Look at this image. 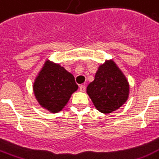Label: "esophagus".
<instances>
[{
    "mask_svg": "<svg viewBox=\"0 0 159 159\" xmlns=\"http://www.w3.org/2000/svg\"><path fill=\"white\" fill-rule=\"evenodd\" d=\"M79 90H80V92H84L85 91H86V87H85L84 85H82V86H80Z\"/></svg>",
    "mask_w": 159,
    "mask_h": 159,
    "instance_id": "1",
    "label": "esophagus"
}]
</instances>
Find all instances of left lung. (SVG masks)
I'll return each instance as SVG.
<instances>
[{
  "mask_svg": "<svg viewBox=\"0 0 159 159\" xmlns=\"http://www.w3.org/2000/svg\"><path fill=\"white\" fill-rule=\"evenodd\" d=\"M87 93L97 110L110 114L127 102L129 84L116 62L106 60L97 68L94 81L87 86Z\"/></svg>",
  "mask_w": 159,
  "mask_h": 159,
  "instance_id": "1",
  "label": "left lung"
}]
</instances>
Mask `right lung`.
<instances>
[{"label": "right lung", "instance_id": "right-lung-1", "mask_svg": "<svg viewBox=\"0 0 159 159\" xmlns=\"http://www.w3.org/2000/svg\"><path fill=\"white\" fill-rule=\"evenodd\" d=\"M77 89L73 75L49 59L45 60L33 83L34 95L39 106L53 114L62 111Z\"/></svg>", "mask_w": 159, "mask_h": 159}]
</instances>
